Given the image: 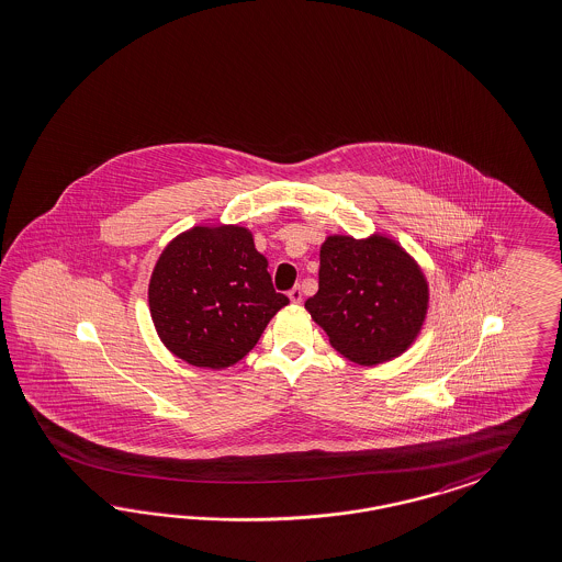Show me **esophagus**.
<instances>
[{
    "label": "esophagus",
    "mask_w": 562,
    "mask_h": 562,
    "mask_svg": "<svg viewBox=\"0 0 562 562\" xmlns=\"http://www.w3.org/2000/svg\"><path fill=\"white\" fill-rule=\"evenodd\" d=\"M288 295H290V300L293 304H300V302H302V290H300V288H293Z\"/></svg>",
    "instance_id": "obj_1"
}]
</instances>
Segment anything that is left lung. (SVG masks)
<instances>
[{
  "label": "left lung",
  "mask_w": 562,
  "mask_h": 562,
  "mask_svg": "<svg viewBox=\"0 0 562 562\" xmlns=\"http://www.w3.org/2000/svg\"><path fill=\"white\" fill-rule=\"evenodd\" d=\"M312 321L353 364L374 367L406 352L429 311V281L394 237L327 235L318 291L306 300Z\"/></svg>",
  "instance_id": "obj_1"
}]
</instances>
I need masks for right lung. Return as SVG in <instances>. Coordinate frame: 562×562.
Instances as JSON below:
<instances>
[{
    "label": "right lung",
    "instance_id": "right-lung-1",
    "mask_svg": "<svg viewBox=\"0 0 562 562\" xmlns=\"http://www.w3.org/2000/svg\"><path fill=\"white\" fill-rule=\"evenodd\" d=\"M147 302L168 352L198 369H229L290 304L272 290L269 260L241 225H195L158 256Z\"/></svg>",
    "mask_w": 562,
    "mask_h": 562
}]
</instances>
